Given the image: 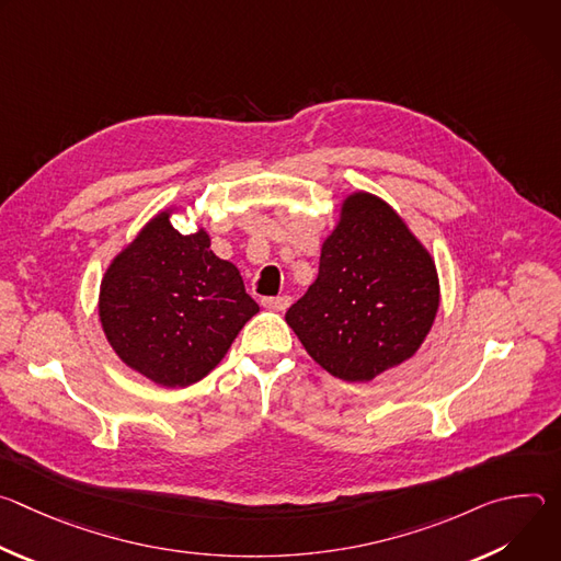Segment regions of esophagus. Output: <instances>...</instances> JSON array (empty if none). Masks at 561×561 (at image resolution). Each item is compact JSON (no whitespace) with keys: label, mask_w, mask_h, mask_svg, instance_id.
Returning a JSON list of instances; mask_svg holds the SVG:
<instances>
[{"label":"esophagus","mask_w":561,"mask_h":561,"mask_svg":"<svg viewBox=\"0 0 561 561\" xmlns=\"http://www.w3.org/2000/svg\"><path fill=\"white\" fill-rule=\"evenodd\" d=\"M290 297L288 295H279V297H264L262 299V306L268 308V310H277V312H284L288 306H290Z\"/></svg>","instance_id":"esophagus-1"}]
</instances>
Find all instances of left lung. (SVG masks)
<instances>
[{
	"mask_svg": "<svg viewBox=\"0 0 561 561\" xmlns=\"http://www.w3.org/2000/svg\"><path fill=\"white\" fill-rule=\"evenodd\" d=\"M439 308L435 260L377 195L351 193L324 239L317 279L288 312L306 353L344 381L411 359Z\"/></svg>",
	"mask_w": 561,
	"mask_h": 561,
	"instance_id": "8db88e82",
	"label": "left lung"
}]
</instances>
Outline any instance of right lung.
Here are the masks:
<instances>
[{
  "label": "right lung",
  "instance_id": "1",
  "mask_svg": "<svg viewBox=\"0 0 561 561\" xmlns=\"http://www.w3.org/2000/svg\"><path fill=\"white\" fill-rule=\"evenodd\" d=\"M171 215L157 213L113 257L100 322L128 368L178 388L206 377L260 306L237 266L210 251L208 232L182 234Z\"/></svg>",
  "mask_w": 561,
  "mask_h": 561
}]
</instances>
